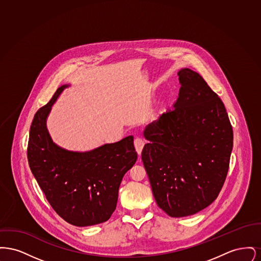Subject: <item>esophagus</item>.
<instances>
[{
	"label": "esophagus",
	"mask_w": 261,
	"mask_h": 261,
	"mask_svg": "<svg viewBox=\"0 0 261 261\" xmlns=\"http://www.w3.org/2000/svg\"><path fill=\"white\" fill-rule=\"evenodd\" d=\"M134 145H135V149H136L137 153L138 154H141L142 153V150L144 148V141L141 139V138H136L135 141H134Z\"/></svg>",
	"instance_id": "34e87169"
}]
</instances>
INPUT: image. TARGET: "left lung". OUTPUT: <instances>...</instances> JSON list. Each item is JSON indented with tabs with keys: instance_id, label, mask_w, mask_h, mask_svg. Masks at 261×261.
<instances>
[{
	"instance_id": "8db88e82",
	"label": "left lung",
	"mask_w": 261,
	"mask_h": 261,
	"mask_svg": "<svg viewBox=\"0 0 261 261\" xmlns=\"http://www.w3.org/2000/svg\"><path fill=\"white\" fill-rule=\"evenodd\" d=\"M178 76L179 97L146 127L142 151L155 201L171 217L193 215L216 199L233 149L222 100L198 72L182 68Z\"/></svg>"
}]
</instances>
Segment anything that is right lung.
Returning <instances> with one entry per match:
<instances>
[{
	"instance_id": "right-lung-1",
	"label": "right lung",
	"mask_w": 261,
	"mask_h": 261,
	"mask_svg": "<svg viewBox=\"0 0 261 261\" xmlns=\"http://www.w3.org/2000/svg\"><path fill=\"white\" fill-rule=\"evenodd\" d=\"M38 110L29 132L30 169L51 207L66 222L78 227L106 222L115 211L125 173L135 164L133 136L89 151H72L55 144L47 118L62 91Z\"/></svg>"
}]
</instances>
